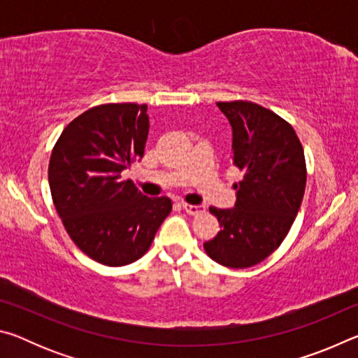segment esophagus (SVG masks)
I'll return each instance as SVG.
<instances>
[{
	"mask_svg": "<svg viewBox=\"0 0 358 358\" xmlns=\"http://www.w3.org/2000/svg\"><path fill=\"white\" fill-rule=\"evenodd\" d=\"M183 210L186 211L187 215H192V216H197L201 215L205 211L203 205H191V203H183Z\"/></svg>",
	"mask_w": 358,
	"mask_h": 358,
	"instance_id": "1",
	"label": "esophagus"
}]
</instances>
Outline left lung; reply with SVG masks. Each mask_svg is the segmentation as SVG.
I'll list each match as a JSON object with an SVG mask.
<instances>
[{"label": "left lung", "instance_id": "1", "mask_svg": "<svg viewBox=\"0 0 358 358\" xmlns=\"http://www.w3.org/2000/svg\"><path fill=\"white\" fill-rule=\"evenodd\" d=\"M232 128V161L243 180L234 208L210 207L221 230L203 248L215 262L248 268L286 238L306 186L301 143L287 121L248 101L216 102Z\"/></svg>", "mask_w": 358, "mask_h": 358}]
</instances>
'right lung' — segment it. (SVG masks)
Wrapping results in <instances>:
<instances>
[{
    "label": "right lung",
    "instance_id": "obj_1",
    "mask_svg": "<svg viewBox=\"0 0 358 358\" xmlns=\"http://www.w3.org/2000/svg\"><path fill=\"white\" fill-rule=\"evenodd\" d=\"M147 106L104 104L72 120L48 164V185L64 229L80 250L110 266L142 257L172 210L169 197H147L121 180L143 157Z\"/></svg>",
    "mask_w": 358,
    "mask_h": 358
}]
</instances>
